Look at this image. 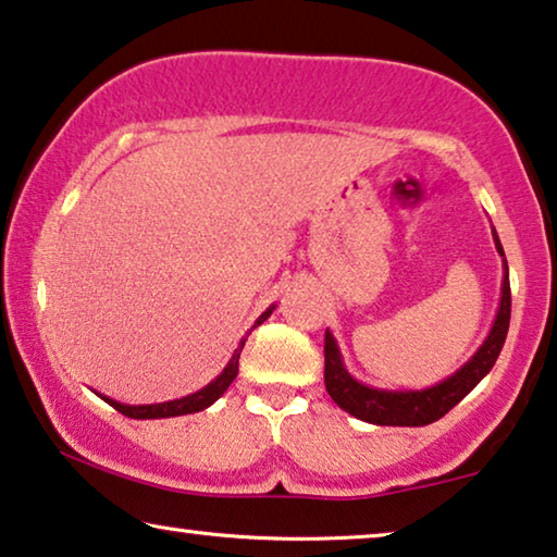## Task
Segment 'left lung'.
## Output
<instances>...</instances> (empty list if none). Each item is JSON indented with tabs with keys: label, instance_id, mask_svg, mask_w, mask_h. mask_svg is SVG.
Segmentation results:
<instances>
[{
	"label": "left lung",
	"instance_id": "1",
	"mask_svg": "<svg viewBox=\"0 0 557 557\" xmlns=\"http://www.w3.org/2000/svg\"><path fill=\"white\" fill-rule=\"evenodd\" d=\"M494 242L499 255L504 257V249L499 244V236L494 232ZM509 315H511V293H509V270L504 274L502 285V302L499 313H496L494 329L484 341V346L479 348L476 356L466 364L461 372L448 376L446 382L435 384V387L422 389V392H384L364 387L354 380L351 374L344 369L341 361L338 346L329 331H325V389L333 397L341 410H346L354 418L374 422V425H407V428H420L430 425V422L441 420L443 414L461 403L484 376L492 372L496 356H499L504 338L509 331Z\"/></svg>",
	"mask_w": 557,
	"mask_h": 557
}]
</instances>
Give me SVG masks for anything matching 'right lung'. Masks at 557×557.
<instances>
[{
	"label": "right lung",
	"mask_w": 557,
	"mask_h": 557,
	"mask_svg": "<svg viewBox=\"0 0 557 557\" xmlns=\"http://www.w3.org/2000/svg\"><path fill=\"white\" fill-rule=\"evenodd\" d=\"M270 313H272V308L267 310V313L259 315V321H257V323L267 321V315H270ZM244 341H247V338H244ZM244 341H242V346L236 348V351H234L232 361H228L224 372H221V374L216 376V380H213V382L209 384V387H203L201 392H196V395H188V397H183V399H173V403H162V405H139V407H137V405H122V403H114V399H109V397H103V403H109L111 407H114L116 412L127 414V418H135V420L175 418V414H190V412L206 410V407L213 405L221 395H224L228 384L234 382L236 372H239V354H242V348H244Z\"/></svg>",
	"instance_id": "right-lung-1"
}]
</instances>
